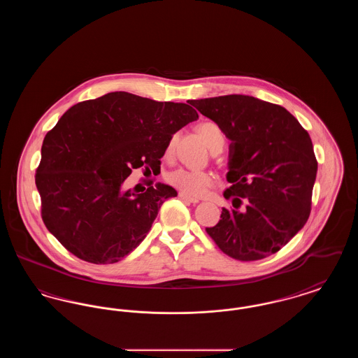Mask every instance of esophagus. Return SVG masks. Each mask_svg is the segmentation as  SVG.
Here are the masks:
<instances>
[{
  "label": "esophagus",
  "mask_w": 358,
  "mask_h": 358,
  "mask_svg": "<svg viewBox=\"0 0 358 358\" xmlns=\"http://www.w3.org/2000/svg\"><path fill=\"white\" fill-rule=\"evenodd\" d=\"M178 197L181 199V200H184V201H187V203H192V204H199L200 201L197 200V199H193V197H190V196H187L185 193H178Z\"/></svg>",
  "instance_id": "obj_1"
}]
</instances>
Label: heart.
Listing matches in <instances>:
<instances>
[{"label": "heart", "instance_id": "heart-1", "mask_svg": "<svg viewBox=\"0 0 358 358\" xmlns=\"http://www.w3.org/2000/svg\"><path fill=\"white\" fill-rule=\"evenodd\" d=\"M199 131L204 138L205 143L208 145L209 149H213L216 145L224 143L222 129L216 123H212V122L203 123L199 127ZM171 146H173V139L169 143L168 150H171ZM168 181L173 187H177L187 196L200 197L204 194L206 189L212 185L213 177L206 171L180 168L168 174Z\"/></svg>", "mask_w": 358, "mask_h": 358}]
</instances>
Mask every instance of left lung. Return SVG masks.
Wrapping results in <instances>:
<instances>
[{
    "label": "left lung",
    "instance_id": "1",
    "mask_svg": "<svg viewBox=\"0 0 358 358\" xmlns=\"http://www.w3.org/2000/svg\"><path fill=\"white\" fill-rule=\"evenodd\" d=\"M231 141L224 192L234 209L206 232L224 254L259 260L285 247L306 224L318 164L313 142L294 115L250 95L193 99Z\"/></svg>",
    "mask_w": 358,
    "mask_h": 358
}]
</instances>
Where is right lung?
<instances>
[{"instance_id": "add662e5", "label": "right lung", "mask_w": 358, "mask_h": 358, "mask_svg": "<svg viewBox=\"0 0 358 358\" xmlns=\"http://www.w3.org/2000/svg\"><path fill=\"white\" fill-rule=\"evenodd\" d=\"M199 120L187 103L108 92L72 106L44 138L36 187L45 227L71 254L117 263L146 238L161 205L177 190L157 182L136 193L131 169L161 165L171 136Z\"/></svg>"}]
</instances>
